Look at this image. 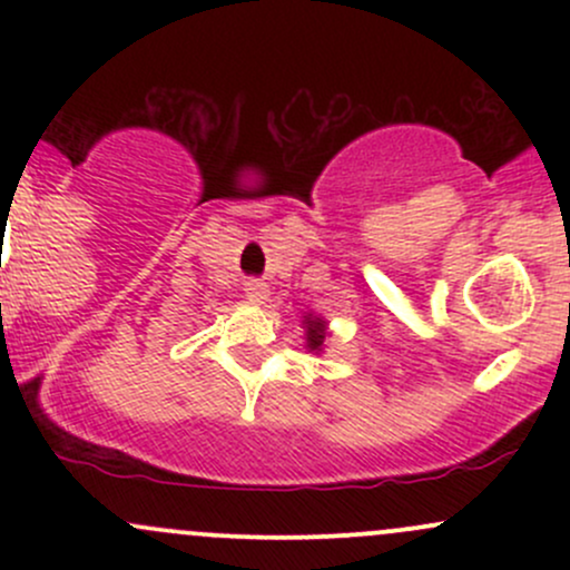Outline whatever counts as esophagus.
I'll use <instances>...</instances> for the list:
<instances>
[{
    "label": "esophagus",
    "mask_w": 570,
    "mask_h": 570,
    "mask_svg": "<svg viewBox=\"0 0 570 570\" xmlns=\"http://www.w3.org/2000/svg\"><path fill=\"white\" fill-rule=\"evenodd\" d=\"M244 292L252 303H265V299L271 297V286L263 284V281H257V278H248L244 284Z\"/></svg>",
    "instance_id": "esophagus-1"
}]
</instances>
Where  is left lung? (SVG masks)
Listing matches in <instances>:
<instances>
[{
  "label": "left lung",
  "mask_w": 570,
  "mask_h": 570,
  "mask_svg": "<svg viewBox=\"0 0 570 570\" xmlns=\"http://www.w3.org/2000/svg\"><path fill=\"white\" fill-rule=\"evenodd\" d=\"M303 330H305V348L311 353H324V343L330 337V322L318 313H305L303 316Z\"/></svg>",
  "instance_id": "obj_1"
}]
</instances>
